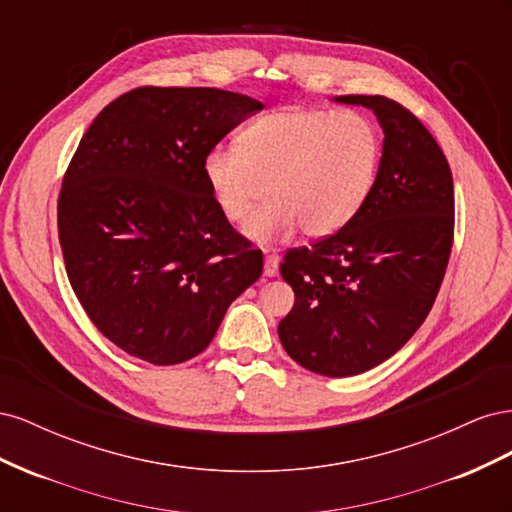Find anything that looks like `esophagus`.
Instances as JSON below:
<instances>
[{
  "instance_id": "obj_1",
  "label": "esophagus",
  "mask_w": 512,
  "mask_h": 512,
  "mask_svg": "<svg viewBox=\"0 0 512 512\" xmlns=\"http://www.w3.org/2000/svg\"><path fill=\"white\" fill-rule=\"evenodd\" d=\"M277 273H280V262H277V256L267 254L265 256V275L267 277H275Z\"/></svg>"
}]
</instances>
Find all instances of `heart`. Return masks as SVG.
Returning <instances> with one entry per match:
<instances>
[{"instance_id":"heart-1","label":"heart","mask_w":512,"mask_h":512,"mask_svg":"<svg viewBox=\"0 0 512 512\" xmlns=\"http://www.w3.org/2000/svg\"><path fill=\"white\" fill-rule=\"evenodd\" d=\"M382 160L376 123L354 111L290 106L245 126L235 149H211L203 160L207 188L232 224L275 239L299 226L305 237L344 228L374 190Z\"/></svg>"}]
</instances>
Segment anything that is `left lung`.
<instances>
[{
	"mask_svg": "<svg viewBox=\"0 0 512 512\" xmlns=\"http://www.w3.org/2000/svg\"><path fill=\"white\" fill-rule=\"evenodd\" d=\"M363 104L384 130L378 179L359 213L333 235L286 250L294 305L280 322L284 350L305 369L346 378L380 365L421 327L438 297L455 235L451 166L404 104Z\"/></svg>",
	"mask_w": 512,
	"mask_h": 512,
	"instance_id": "obj_1",
	"label": "left lung"
}]
</instances>
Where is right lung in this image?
Returning a JSON list of instances; mask_svg holds the SVG:
<instances>
[{
	"label": "right lung",
	"mask_w": 512,
	"mask_h": 512,
	"mask_svg": "<svg viewBox=\"0 0 512 512\" xmlns=\"http://www.w3.org/2000/svg\"><path fill=\"white\" fill-rule=\"evenodd\" d=\"M260 108L215 87H136L74 151L57 200L68 280L96 329L136 359H194L262 275V252L203 175L207 153Z\"/></svg>",
	"instance_id": "add662e5"
}]
</instances>
